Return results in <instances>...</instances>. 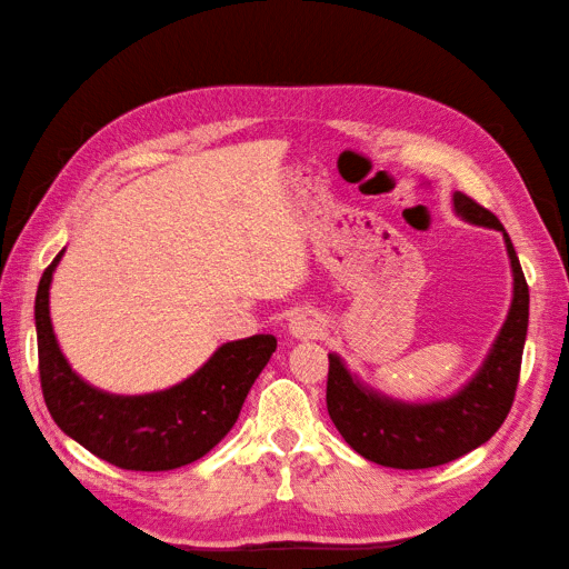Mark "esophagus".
I'll return each instance as SVG.
<instances>
[{"mask_svg": "<svg viewBox=\"0 0 569 569\" xmlns=\"http://www.w3.org/2000/svg\"><path fill=\"white\" fill-rule=\"evenodd\" d=\"M325 332V320L316 312H300L291 320V335L300 337V340H312Z\"/></svg>", "mask_w": 569, "mask_h": 569, "instance_id": "obj_1", "label": "esophagus"}]
</instances>
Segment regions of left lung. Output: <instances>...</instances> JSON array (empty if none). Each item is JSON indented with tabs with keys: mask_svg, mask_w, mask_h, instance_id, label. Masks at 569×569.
<instances>
[{
	"mask_svg": "<svg viewBox=\"0 0 569 569\" xmlns=\"http://www.w3.org/2000/svg\"><path fill=\"white\" fill-rule=\"evenodd\" d=\"M455 210L467 222L503 232L513 269L509 318L493 342L485 367L462 391L435 403H398L365 389L330 355L328 413L355 452L393 469H428L447 465L485 445L509 416L528 332V283L499 217L465 192H455Z\"/></svg>",
	"mask_w": 569,
	"mask_h": 569,
	"instance_id": "obj_1",
	"label": "left lung"
}]
</instances>
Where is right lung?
Instances as JSON below:
<instances>
[{"instance_id": "add662e5", "label": "right lung", "mask_w": 569, "mask_h": 569, "mask_svg": "<svg viewBox=\"0 0 569 569\" xmlns=\"http://www.w3.org/2000/svg\"><path fill=\"white\" fill-rule=\"evenodd\" d=\"M48 263L36 291V335L43 401L58 428L104 462L131 471H166L208 455L239 418L241 403L266 361L276 352L273 335L227 342L183 383L147 396H110L92 389L70 369L48 316Z\"/></svg>"}]
</instances>
